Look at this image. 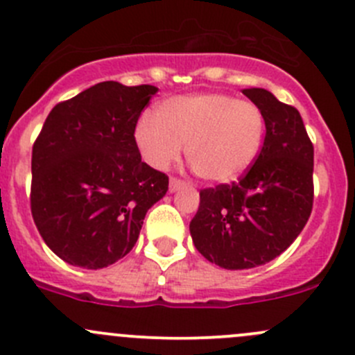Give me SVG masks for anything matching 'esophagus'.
I'll list each match as a JSON object with an SVG mask.
<instances>
[{
    "instance_id": "1",
    "label": "esophagus",
    "mask_w": 355,
    "mask_h": 355,
    "mask_svg": "<svg viewBox=\"0 0 355 355\" xmlns=\"http://www.w3.org/2000/svg\"><path fill=\"white\" fill-rule=\"evenodd\" d=\"M185 185V182L178 180V178H170V192H177L178 189H182Z\"/></svg>"
}]
</instances>
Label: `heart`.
<instances>
[{
	"mask_svg": "<svg viewBox=\"0 0 355 355\" xmlns=\"http://www.w3.org/2000/svg\"><path fill=\"white\" fill-rule=\"evenodd\" d=\"M156 116H142L135 126V142L146 163L164 170L185 146L189 163L209 184H232L243 177L263 142L261 109L227 94L170 98Z\"/></svg>",
	"mask_w": 355,
	"mask_h": 355,
	"instance_id": "heart-1",
	"label": "heart"
}]
</instances>
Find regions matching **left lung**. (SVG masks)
Here are the masks:
<instances>
[{
	"label": "left lung",
	"mask_w": 355,
	"mask_h": 355,
	"mask_svg": "<svg viewBox=\"0 0 355 355\" xmlns=\"http://www.w3.org/2000/svg\"><path fill=\"white\" fill-rule=\"evenodd\" d=\"M243 94L263 112V146L237 184L199 192L189 225L196 250L227 270L279 257L305 227L314 199V147L300 112L263 88Z\"/></svg>",
	"instance_id": "obj_1"
}]
</instances>
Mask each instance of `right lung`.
Returning a JSON list of instances; mask_svg holds the SVG:
<instances>
[{
  "label": "right lung",
  "mask_w": 355,
  "mask_h": 355,
  "mask_svg": "<svg viewBox=\"0 0 355 355\" xmlns=\"http://www.w3.org/2000/svg\"><path fill=\"white\" fill-rule=\"evenodd\" d=\"M153 85L104 81L51 109L33 147L31 211L67 263L104 269L128 254L168 177L142 161L135 126Z\"/></svg>",
  "instance_id": "add662e5"
}]
</instances>
